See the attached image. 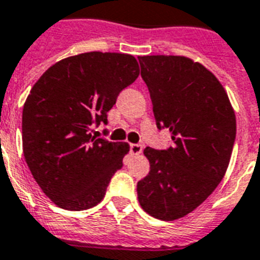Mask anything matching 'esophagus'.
<instances>
[{"label":"esophagus","instance_id":"esophagus-1","mask_svg":"<svg viewBox=\"0 0 260 260\" xmlns=\"http://www.w3.org/2000/svg\"><path fill=\"white\" fill-rule=\"evenodd\" d=\"M129 150L134 155H139L143 152V147L140 146V144H131Z\"/></svg>","mask_w":260,"mask_h":260}]
</instances>
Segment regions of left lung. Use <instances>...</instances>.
I'll return each mask as SVG.
<instances>
[{
	"label": "left lung",
	"instance_id": "8db88e82",
	"mask_svg": "<svg viewBox=\"0 0 260 260\" xmlns=\"http://www.w3.org/2000/svg\"><path fill=\"white\" fill-rule=\"evenodd\" d=\"M159 129L173 147H147L150 173L138 182L147 213L163 221L185 217L224 178L236 138V117L225 90L209 70L185 56H139Z\"/></svg>",
	"mask_w": 260,
	"mask_h": 260
}]
</instances>
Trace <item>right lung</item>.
I'll list each match as a JSON object with an SVG mask.
<instances>
[{
	"label": "right lung",
	"instance_id": "1",
	"mask_svg": "<svg viewBox=\"0 0 260 260\" xmlns=\"http://www.w3.org/2000/svg\"><path fill=\"white\" fill-rule=\"evenodd\" d=\"M139 77L128 54L86 52L55 63L22 109V151L35 181L59 208L85 210L102 201L122 167L128 143L95 139L121 90Z\"/></svg>",
	"mask_w": 260,
	"mask_h": 260
}]
</instances>
